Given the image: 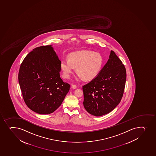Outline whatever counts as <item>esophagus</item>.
<instances>
[{
	"label": "esophagus",
	"mask_w": 156,
	"mask_h": 156,
	"mask_svg": "<svg viewBox=\"0 0 156 156\" xmlns=\"http://www.w3.org/2000/svg\"><path fill=\"white\" fill-rule=\"evenodd\" d=\"M72 87L73 88H74V89H75V88H77V85H76V84H72Z\"/></svg>",
	"instance_id": "34e87169"
}]
</instances>
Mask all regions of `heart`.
I'll return each mask as SVG.
<instances>
[{"instance_id":"heart-1","label":"heart","mask_w":156,"mask_h":156,"mask_svg":"<svg viewBox=\"0 0 156 156\" xmlns=\"http://www.w3.org/2000/svg\"><path fill=\"white\" fill-rule=\"evenodd\" d=\"M104 66V60L99 53L90 51L73 52L68 55V59H63L60 63L63 77L69 79L76 67L78 77L90 80L98 76Z\"/></svg>"}]
</instances>
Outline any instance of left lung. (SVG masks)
I'll return each instance as SVG.
<instances>
[{
    "label": "left lung",
    "instance_id": "1",
    "mask_svg": "<svg viewBox=\"0 0 156 156\" xmlns=\"http://www.w3.org/2000/svg\"><path fill=\"white\" fill-rule=\"evenodd\" d=\"M126 72L113 51L97 77L83 85L84 107L90 114L101 116L112 111L123 95Z\"/></svg>",
    "mask_w": 156,
    "mask_h": 156
}]
</instances>
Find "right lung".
Segmentation results:
<instances>
[{"label": "right lung", "instance_id": "1", "mask_svg": "<svg viewBox=\"0 0 156 156\" xmlns=\"http://www.w3.org/2000/svg\"><path fill=\"white\" fill-rule=\"evenodd\" d=\"M60 63L51 45L37 47L20 66L18 81L27 107L39 114H48L60 105L70 88L60 76Z\"/></svg>", "mask_w": 156, "mask_h": 156}]
</instances>
